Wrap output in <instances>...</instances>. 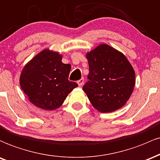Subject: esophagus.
Returning a JSON list of instances; mask_svg holds the SVG:
<instances>
[{"instance_id": "1", "label": "esophagus", "mask_w": 160, "mask_h": 160, "mask_svg": "<svg viewBox=\"0 0 160 160\" xmlns=\"http://www.w3.org/2000/svg\"><path fill=\"white\" fill-rule=\"evenodd\" d=\"M77 83H78V86H82L83 85V84H84V78H81V79H79L78 81V82H77Z\"/></svg>"}]
</instances>
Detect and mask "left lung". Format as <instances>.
I'll return each instance as SVG.
<instances>
[{"label": "left lung", "mask_w": 160, "mask_h": 160, "mask_svg": "<svg viewBox=\"0 0 160 160\" xmlns=\"http://www.w3.org/2000/svg\"><path fill=\"white\" fill-rule=\"evenodd\" d=\"M89 81L83 91L93 107L100 112H111L122 107L135 85V73L126 57L103 44L86 53Z\"/></svg>", "instance_id": "1"}]
</instances>
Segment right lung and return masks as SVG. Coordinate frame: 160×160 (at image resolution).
Listing matches in <instances>:
<instances>
[{
	"mask_svg": "<svg viewBox=\"0 0 160 160\" xmlns=\"http://www.w3.org/2000/svg\"><path fill=\"white\" fill-rule=\"evenodd\" d=\"M70 64L62 62V55L44 49L23 68L19 78L21 88L36 107L53 110L62 105L77 83L69 78Z\"/></svg>",
	"mask_w": 160,
	"mask_h": 160,
	"instance_id": "obj_1",
	"label": "right lung"
}]
</instances>
